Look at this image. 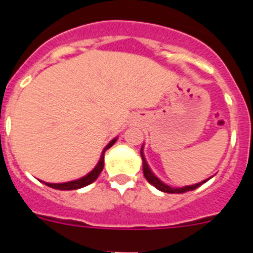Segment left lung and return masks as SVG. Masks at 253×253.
<instances>
[{
  "mask_svg": "<svg viewBox=\"0 0 253 253\" xmlns=\"http://www.w3.org/2000/svg\"><path fill=\"white\" fill-rule=\"evenodd\" d=\"M140 156H142V161H143V173H144V177L147 178L149 184L153 185L156 189H158L160 191H163V193H169V194H181V193H185V191H191V190H195L198 189L200 185H203L204 182H207L208 180H210L211 177L207 178V180L202 181V182H198L195 185H189V186H184V187H172L169 186L167 184H165L163 181H161L157 176L154 175L153 172H152L151 167L148 166V163H147L146 157H144V152H143V146L142 149H140Z\"/></svg>",
  "mask_w": 253,
  "mask_h": 253,
  "instance_id": "8db88e82",
  "label": "left lung"
}]
</instances>
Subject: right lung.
<instances>
[{"instance_id": "1", "label": "right lung", "mask_w": 253, "mask_h": 253, "mask_svg": "<svg viewBox=\"0 0 253 253\" xmlns=\"http://www.w3.org/2000/svg\"><path fill=\"white\" fill-rule=\"evenodd\" d=\"M116 140H118V137L114 138V139H111L110 142H109V144H107V146L102 149L101 156H100V160H99V162H97V165L93 167L92 171L88 172V173H87V175H84V177L78 178V180L68 181V182H60V184H50V182H44V184H45L46 186L53 187V189H57V190H77V189H81V187L87 186V185L92 184L93 181L99 177V175L101 173L102 169H104L105 152L110 148V147H113L114 143H115Z\"/></svg>"}]
</instances>
